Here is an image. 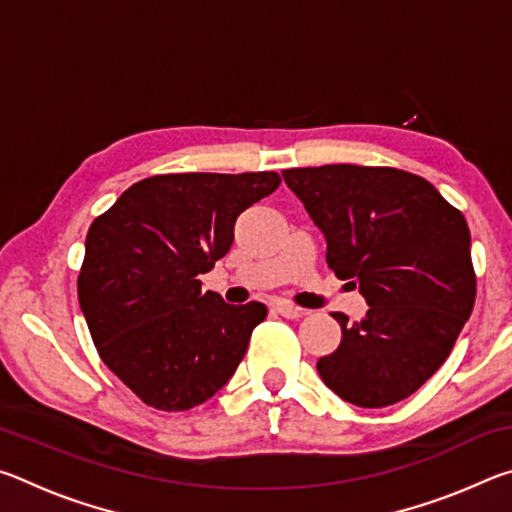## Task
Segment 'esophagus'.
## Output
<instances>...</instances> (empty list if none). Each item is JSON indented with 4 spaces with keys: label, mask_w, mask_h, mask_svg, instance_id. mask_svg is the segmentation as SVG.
<instances>
[{
    "label": "esophagus",
    "mask_w": 512,
    "mask_h": 512,
    "mask_svg": "<svg viewBox=\"0 0 512 512\" xmlns=\"http://www.w3.org/2000/svg\"><path fill=\"white\" fill-rule=\"evenodd\" d=\"M275 311L284 318H300L302 316V309L289 305V302H275Z\"/></svg>",
    "instance_id": "esophagus-1"
}]
</instances>
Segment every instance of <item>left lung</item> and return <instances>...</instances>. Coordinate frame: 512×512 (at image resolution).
Segmentation results:
<instances>
[{
    "label": "left lung",
    "instance_id": "1",
    "mask_svg": "<svg viewBox=\"0 0 512 512\" xmlns=\"http://www.w3.org/2000/svg\"><path fill=\"white\" fill-rule=\"evenodd\" d=\"M327 239V264L368 302L341 325L316 368L345 402L381 409L413 395L443 366L470 318L476 275L465 216L429 180L393 167L284 169Z\"/></svg>",
    "mask_w": 512,
    "mask_h": 512
}]
</instances>
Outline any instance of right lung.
I'll return each mask as SVG.
<instances>
[{
	"label": "right lung",
	"mask_w": 512,
	"mask_h": 512,
	"mask_svg": "<svg viewBox=\"0 0 512 512\" xmlns=\"http://www.w3.org/2000/svg\"><path fill=\"white\" fill-rule=\"evenodd\" d=\"M280 183L275 171L164 173L92 221L81 311L101 361L144 404L194 409L235 375L266 307L225 305L198 275L230 250L237 216Z\"/></svg>",
	"instance_id": "add662e5"
}]
</instances>
